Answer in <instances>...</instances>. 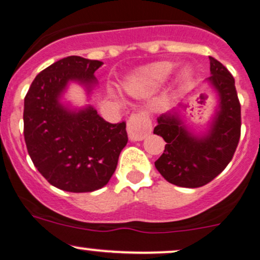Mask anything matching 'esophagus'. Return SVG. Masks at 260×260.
I'll return each mask as SVG.
<instances>
[{
  "mask_svg": "<svg viewBox=\"0 0 260 260\" xmlns=\"http://www.w3.org/2000/svg\"><path fill=\"white\" fill-rule=\"evenodd\" d=\"M152 131V123L145 113H136L127 121V135L133 142L142 141Z\"/></svg>",
  "mask_w": 260,
  "mask_h": 260,
  "instance_id": "esophagus-1",
  "label": "esophagus"
}]
</instances>
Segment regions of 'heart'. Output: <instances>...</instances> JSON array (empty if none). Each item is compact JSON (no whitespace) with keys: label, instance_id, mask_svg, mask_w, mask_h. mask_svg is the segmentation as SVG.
Returning <instances> with one entry per match:
<instances>
[{"label":"heart","instance_id":"b5f03b06","mask_svg":"<svg viewBox=\"0 0 260 260\" xmlns=\"http://www.w3.org/2000/svg\"><path fill=\"white\" fill-rule=\"evenodd\" d=\"M174 71V63L170 61L155 62L142 67L139 71L127 77L124 82V90L137 99H145L155 94L164 85ZM194 70L190 66H184L178 72L176 84L179 90L187 88L193 79Z\"/></svg>","mask_w":260,"mask_h":260}]
</instances>
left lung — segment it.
Instances as JSON below:
<instances>
[{
    "label": "left lung",
    "instance_id": "1",
    "mask_svg": "<svg viewBox=\"0 0 260 260\" xmlns=\"http://www.w3.org/2000/svg\"><path fill=\"white\" fill-rule=\"evenodd\" d=\"M210 71L206 82L217 94V106L205 133H194L176 110L156 119L154 134L166 145L155 168L166 181L178 187L198 188L212 181L233 159L240 140L241 106L235 81L212 56Z\"/></svg>",
    "mask_w": 260,
    "mask_h": 260
}]
</instances>
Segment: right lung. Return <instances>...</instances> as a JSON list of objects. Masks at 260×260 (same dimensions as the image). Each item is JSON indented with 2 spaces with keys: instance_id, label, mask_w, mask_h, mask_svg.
Returning <instances> with one entry per match:
<instances>
[{
  "instance_id": "right-lung-1",
  "label": "right lung",
  "mask_w": 260,
  "mask_h": 260,
  "mask_svg": "<svg viewBox=\"0 0 260 260\" xmlns=\"http://www.w3.org/2000/svg\"><path fill=\"white\" fill-rule=\"evenodd\" d=\"M99 60L67 56L38 73L24 100L28 155L54 187L72 193L98 190L114 174L127 143L126 124H111L91 105L72 108L61 101L70 83L90 96L98 85Z\"/></svg>"
}]
</instances>
